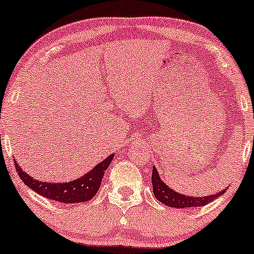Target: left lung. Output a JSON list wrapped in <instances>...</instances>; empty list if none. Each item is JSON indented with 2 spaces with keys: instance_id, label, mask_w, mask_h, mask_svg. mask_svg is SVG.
Instances as JSON below:
<instances>
[{
  "instance_id": "left-lung-1",
  "label": "left lung",
  "mask_w": 254,
  "mask_h": 254,
  "mask_svg": "<svg viewBox=\"0 0 254 254\" xmlns=\"http://www.w3.org/2000/svg\"><path fill=\"white\" fill-rule=\"evenodd\" d=\"M151 183H152V191H154L155 197L162 202L163 204L168 207H173V208H191V207H202L204 204L212 202L215 198L219 197L220 195L225 192V190H222L219 193L211 196H204V197H191V196L183 195V193H178L171 188H168L160 179V176L157 174L156 168L154 167L152 170L151 176Z\"/></svg>"
}]
</instances>
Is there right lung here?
Instances as JSON below:
<instances>
[{
  "mask_svg": "<svg viewBox=\"0 0 254 254\" xmlns=\"http://www.w3.org/2000/svg\"><path fill=\"white\" fill-rule=\"evenodd\" d=\"M113 157L114 155H110L103 162L95 166L91 172L69 183H46L36 181L19 167L17 160H14V167L24 184L28 185L35 192L62 203H80L94 197L100 187L104 172L108 170Z\"/></svg>",
  "mask_w": 254,
  "mask_h": 254,
  "instance_id": "right-lung-1",
  "label": "right lung"
}]
</instances>
